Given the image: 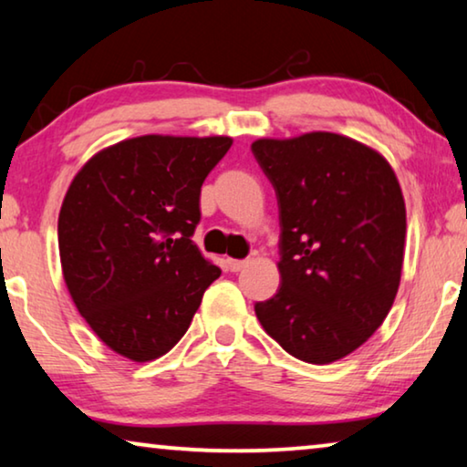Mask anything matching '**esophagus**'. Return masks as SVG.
Returning <instances> with one entry per match:
<instances>
[{
    "label": "esophagus",
    "instance_id": "esophagus-1",
    "mask_svg": "<svg viewBox=\"0 0 467 467\" xmlns=\"http://www.w3.org/2000/svg\"><path fill=\"white\" fill-rule=\"evenodd\" d=\"M227 269L229 271H240L248 265V261H240V258H227Z\"/></svg>",
    "mask_w": 467,
    "mask_h": 467
}]
</instances>
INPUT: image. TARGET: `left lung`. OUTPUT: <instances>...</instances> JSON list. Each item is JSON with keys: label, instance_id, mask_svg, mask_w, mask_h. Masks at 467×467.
I'll return each mask as SVG.
<instances>
[{"label": "left lung", "instance_id": "left-lung-1", "mask_svg": "<svg viewBox=\"0 0 467 467\" xmlns=\"http://www.w3.org/2000/svg\"><path fill=\"white\" fill-rule=\"evenodd\" d=\"M279 204L282 285L254 305L265 332L305 363L353 353L399 292L407 213L378 150L329 131L253 141Z\"/></svg>", "mask_w": 467, "mask_h": 467}]
</instances>
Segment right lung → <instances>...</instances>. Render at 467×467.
Instances as JSON below:
<instances>
[{
    "label": "right lung",
    "instance_id": "1",
    "mask_svg": "<svg viewBox=\"0 0 467 467\" xmlns=\"http://www.w3.org/2000/svg\"><path fill=\"white\" fill-rule=\"evenodd\" d=\"M232 143L140 135L99 150L68 185L58 217L64 284L98 338L129 361L167 355L221 275L192 235L200 188Z\"/></svg>",
    "mask_w": 467,
    "mask_h": 467
}]
</instances>
